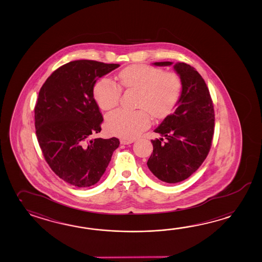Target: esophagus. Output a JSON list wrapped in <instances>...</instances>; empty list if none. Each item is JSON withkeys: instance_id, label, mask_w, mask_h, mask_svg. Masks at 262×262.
<instances>
[{"instance_id": "1", "label": "esophagus", "mask_w": 262, "mask_h": 262, "mask_svg": "<svg viewBox=\"0 0 262 262\" xmlns=\"http://www.w3.org/2000/svg\"><path fill=\"white\" fill-rule=\"evenodd\" d=\"M134 139H125V138H122V139H120V144L121 145H128V144H132V143H134Z\"/></svg>"}]
</instances>
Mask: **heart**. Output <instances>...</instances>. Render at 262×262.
<instances>
[{"mask_svg": "<svg viewBox=\"0 0 262 262\" xmlns=\"http://www.w3.org/2000/svg\"><path fill=\"white\" fill-rule=\"evenodd\" d=\"M118 81L121 88L138 91L137 107L142 108L134 112L118 110L108 115L107 130L123 138H134L147 128L150 124L149 114L156 119L167 117L181 97L182 84L179 75L156 67L128 66L119 72ZM93 94L99 107L110 111L119 103L121 88L104 78L96 83Z\"/></svg>", "mask_w": 262, "mask_h": 262, "instance_id": "obj_1", "label": "heart"}]
</instances>
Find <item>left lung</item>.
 Masks as SVG:
<instances>
[{"label": "left lung", "mask_w": 262, "mask_h": 262, "mask_svg": "<svg viewBox=\"0 0 262 262\" xmlns=\"http://www.w3.org/2000/svg\"><path fill=\"white\" fill-rule=\"evenodd\" d=\"M174 70L181 80V97L174 113L154 130L167 141L151 140L153 153L147 161L152 174L166 183L184 181L200 167L209 154L214 134L213 104L203 78L185 63L174 64Z\"/></svg>", "instance_id": "8db88e82"}]
</instances>
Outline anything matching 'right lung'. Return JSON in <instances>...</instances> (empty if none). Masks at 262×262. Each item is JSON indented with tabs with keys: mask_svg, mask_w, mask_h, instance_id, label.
<instances>
[{
	"mask_svg": "<svg viewBox=\"0 0 262 262\" xmlns=\"http://www.w3.org/2000/svg\"><path fill=\"white\" fill-rule=\"evenodd\" d=\"M119 67L77 60L53 71L42 85L35 107V134L43 156L60 179L79 188L96 184L119 140L91 139L103 117L94 99L97 80Z\"/></svg>",
	"mask_w": 262,
	"mask_h": 262,
	"instance_id": "obj_1",
	"label": "right lung"
}]
</instances>
